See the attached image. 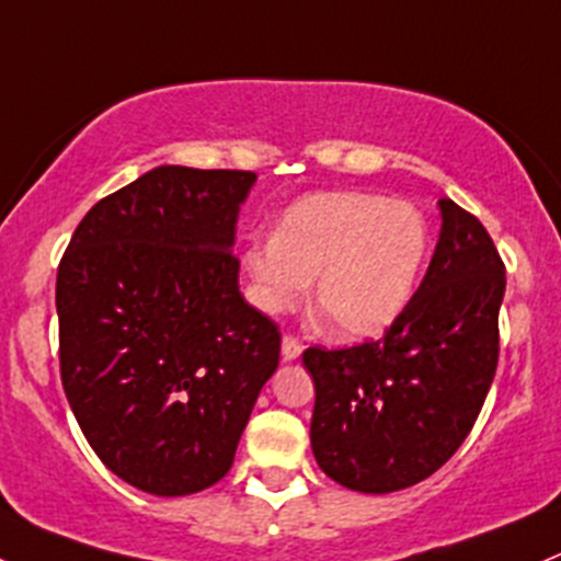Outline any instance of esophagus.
<instances>
[{
    "label": "esophagus",
    "instance_id": "34e87169",
    "mask_svg": "<svg viewBox=\"0 0 561 561\" xmlns=\"http://www.w3.org/2000/svg\"><path fill=\"white\" fill-rule=\"evenodd\" d=\"M300 354H304V343H300L298 337H293V335L282 337V359L295 362Z\"/></svg>",
    "mask_w": 561,
    "mask_h": 561
}]
</instances>
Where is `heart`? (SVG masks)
<instances>
[{
  "instance_id": "obj_1",
  "label": "heart",
  "mask_w": 561,
  "mask_h": 561,
  "mask_svg": "<svg viewBox=\"0 0 561 561\" xmlns=\"http://www.w3.org/2000/svg\"><path fill=\"white\" fill-rule=\"evenodd\" d=\"M426 255L428 226L408 202L335 191L295 202L274 239H252L242 261L257 309H295L317 276L322 328L341 341H362L402 317Z\"/></svg>"
}]
</instances>
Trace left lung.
I'll list each match as a JSON object with an SVG mask.
<instances>
[{
  "label": "left lung",
  "mask_w": 561,
  "mask_h": 561,
  "mask_svg": "<svg viewBox=\"0 0 561 561\" xmlns=\"http://www.w3.org/2000/svg\"><path fill=\"white\" fill-rule=\"evenodd\" d=\"M442 231L421 287L380 341L306 348L319 469L356 492L423 482L463 445L497 367L506 266L488 229L439 199Z\"/></svg>",
  "instance_id": "1"
}]
</instances>
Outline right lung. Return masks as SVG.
Returning <instances> with one entry per match:
<instances>
[{
	"label": "right lung",
	"instance_id": "add662e5",
	"mask_svg": "<svg viewBox=\"0 0 561 561\" xmlns=\"http://www.w3.org/2000/svg\"><path fill=\"white\" fill-rule=\"evenodd\" d=\"M255 172L162 164L84 215L58 266L60 380L90 447L151 495L220 482L282 335L239 293Z\"/></svg>",
	"mask_w": 561,
	"mask_h": 561
}]
</instances>
